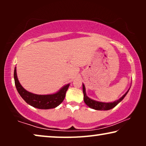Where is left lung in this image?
<instances>
[{
    "label": "left lung",
    "instance_id": "1",
    "mask_svg": "<svg viewBox=\"0 0 146 146\" xmlns=\"http://www.w3.org/2000/svg\"><path fill=\"white\" fill-rule=\"evenodd\" d=\"M82 88L84 93V100L85 104L88 106L90 108L96 110H109L112 109L113 108L116 106L124 98V97L126 96L127 92H128V91L129 90V88L128 90H127L120 98L117 100H115L114 102H102L96 101L90 98L86 95V93L85 86L84 84H82Z\"/></svg>",
    "mask_w": 146,
    "mask_h": 146
}]
</instances>
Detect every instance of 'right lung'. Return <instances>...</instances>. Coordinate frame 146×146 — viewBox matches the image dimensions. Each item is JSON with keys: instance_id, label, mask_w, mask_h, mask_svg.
<instances>
[{"instance_id": "add662e5", "label": "right lung", "mask_w": 146, "mask_h": 146, "mask_svg": "<svg viewBox=\"0 0 146 146\" xmlns=\"http://www.w3.org/2000/svg\"><path fill=\"white\" fill-rule=\"evenodd\" d=\"M17 68L15 67L14 72V78L15 83L18 92L23 99L27 104L34 108L38 109H51L57 107L62 102L64 99L66 93L68 88L70 84L64 86L59 90L57 92L52 94L47 95H39L31 93L26 90L22 85L20 84L17 74Z\"/></svg>"}]
</instances>
